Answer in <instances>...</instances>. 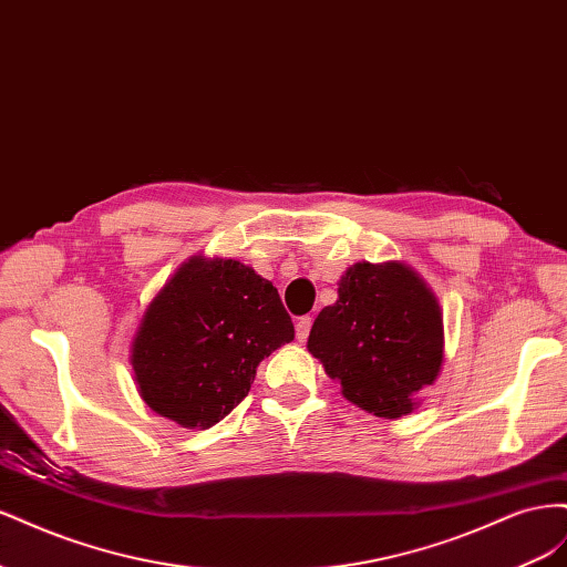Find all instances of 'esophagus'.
<instances>
[{
  "label": "esophagus",
  "mask_w": 567,
  "mask_h": 567,
  "mask_svg": "<svg viewBox=\"0 0 567 567\" xmlns=\"http://www.w3.org/2000/svg\"><path fill=\"white\" fill-rule=\"evenodd\" d=\"M310 329H312V317L310 315H305L296 321V336H298L300 342L307 340V336H310Z\"/></svg>",
  "instance_id": "34e87169"
}]
</instances>
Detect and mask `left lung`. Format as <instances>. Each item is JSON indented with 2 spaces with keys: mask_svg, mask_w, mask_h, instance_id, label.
Masks as SVG:
<instances>
[{
  "mask_svg": "<svg viewBox=\"0 0 567 567\" xmlns=\"http://www.w3.org/2000/svg\"><path fill=\"white\" fill-rule=\"evenodd\" d=\"M342 394L373 416L398 419L442 367V312L431 288L402 262H357L307 340Z\"/></svg>",
  "mask_w": 567,
  "mask_h": 567,
  "instance_id": "8db88e82",
  "label": "left lung"
}]
</instances>
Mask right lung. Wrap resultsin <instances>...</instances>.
I'll use <instances>...</instances> for the list:
<instances>
[{"instance_id": "right-lung-1", "label": "right lung", "mask_w": 567, "mask_h": 567, "mask_svg": "<svg viewBox=\"0 0 567 567\" xmlns=\"http://www.w3.org/2000/svg\"><path fill=\"white\" fill-rule=\"evenodd\" d=\"M296 338L271 281L236 260L194 257L148 305L132 342L142 400L184 427L244 402L265 357Z\"/></svg>"}]
</instances>
